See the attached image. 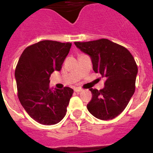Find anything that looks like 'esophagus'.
I'll return each mask as SVG.
<instances>
[{
    "label": "esophagus",
    "instance_id": "esophagus-1",
    "mask_svg": "<svg viewBox=\"0 0 153 153\" xmlns=\"http://www.w3.org/2000/svg\"><path fill=\"white\" fill-rule=\"evenodd\" d=\"M82 89L79 88V87H76V88H74V91L76 92V93H78V92H81L82 91Z\"/></svg>",
    "mask_w": 153,
    "mask_h": 153
}]
</instances>
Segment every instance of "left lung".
<instances>
[{
  "instance_id": "left-lung-1",
  "label": "left lung",
  "mask_w": 153,
  "mask_h": 153,
  "mask_svg": "<svg viewBox=\"0 0 153 153\" xmlns=\"http://www.w3.org/2000/svg\"><path fill=\"white\" fill-rule=\"evenodd\" d=\"M74 44L90 56L94 72L106 79L102 90L90 89L92 100L87 109L100 120L114 119L125 109L135 92L138 68L134 58L126 47L107 39Z\"/></svg>"
}]
</instances>
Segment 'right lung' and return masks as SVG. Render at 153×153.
<instances>
[{"instance_id": "1", "label": "right lung", "mask_w": 153, "mask_h": 153, "mask_svg": "<svg viewBox=\"0 0 153 153\" xmlns=\"http://www.w3.org/2000/svg\"><path fill=\"white\" fill-rule=\"evenodd\" d=\"M71 43L42 40L27 47L22 53L15 70L17 96L30 117L40 124L60 122L74 93L70 87L50 88V76L60 71L70 52Z\"/></svg>"}]
</instances>
